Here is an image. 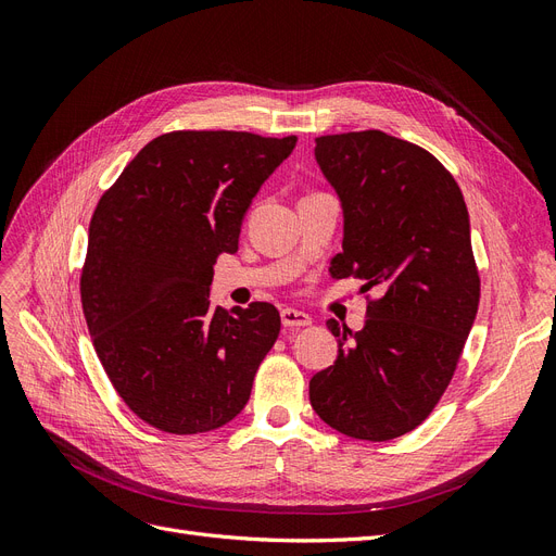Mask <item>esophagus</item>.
<instances>
[{"mask_svg":"<svg viewBox=\"0 0 556 556\" xmlns=\"http://www.w3.org/2000/svg\"><path fill=\"white\" fill-rule=\"evenodd\" d=\"M282 319V327L288 329H299V327H308L313 323V317L304 311H296V308H282L280 313Z\"/></svg>","mask_w":556,"mask_h":556,"instance_id":"esophagus-1","label":"esophagus"}]
</instances>
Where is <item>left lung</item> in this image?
I'll use <instances>...</instances> for the list:
<instances>
[{
	"label": "left lung",
	"mask_w": 556,
	"mask_h": 556,
	"mask_svg": "<svg viewBox=\"0 0 556 556\" xmlns=\"http://www.w3.org/2000/svg\"><path fill=\"white\" fill-rule=\"evenodd\" d=\"M315 160L343 208L331 276L378 296L364 329L327 323L339 357L311 378V406L350 439L392 441L429 417L476 323L466 201L431 153L380 129L317 137Z\"/></svg>",
	"instance_id": "left-lung-1"
}]
</instances>
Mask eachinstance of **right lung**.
<instances>
[{
  "instance_id": "right-lung-1",
  "label": "right lung",
  "mask_w": 556,
  "mask_h": 556,
  "mask_svg": "<svg viewBox=\"0 0 556 556\" xmlns=\"http://www.w3.org/2000/svg\"><path fill=\"white\" fill-rule=\"evenodd\" d=\"M296 137L169 131L104 192L88 231L80 301L115 392L166 433L231 422L280 331L276 306H211L213 264L239 250L243 215Z\"/></svg>"
}]
</instances>
